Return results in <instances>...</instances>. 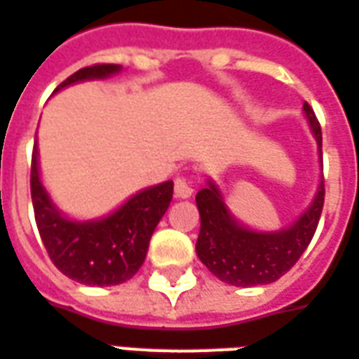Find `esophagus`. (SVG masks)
Wrapping results in <instances>:
<instances>
[{"label": "esophagus", "mask_w": 359, "mask_h": 359, "mask_svg": "<svg viewBox=\"0 0 359 359\" xmlns=\"http://www.w3.org/2000/svg\"><path fill=\"white\" fill-rule=\"evenodd\" d=\"M174 195H176L177 198H189L191 195H193L191 183L187 182V180H183V177L176 180V183H174Z\"/></svg>", "instance_id": "34e87169"}]
</instances>
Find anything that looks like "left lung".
<instances>
[{
    "mask_svg": "<svg viewBox=\"0 0 359 359\" xmlns=\"http://www.w3.org/2000/svg\"><path fill=\"white\" fill-rule=\"evenodd\" d=\"M304 114L321 153V126L308 103H304ZM195 201L201 214L197 239L201 262L224 283L256 287L273 283L285 276L308 248L323 210L325 185L319 183L313 203L292 226L273 233L252 231L235 222L219 189L212 182L198 191Z\"/></svg>",
    "mask_w": 359,
    "mask_h": 359,
    "instance_id": "obj_1",
    "label": "left lung"
}]
</instances>
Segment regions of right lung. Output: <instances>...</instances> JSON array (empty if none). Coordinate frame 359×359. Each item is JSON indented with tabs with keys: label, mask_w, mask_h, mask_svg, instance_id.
Returning <instances> with one entry per match:
<instances>
[{
	"label": "right lung",
	"mask_w": 359,
	"mask_h": 359,
	"mask_svg": "<svg viewBox=\"0 0 359 359\" xmlns=\"http://www.w3.org/2000/svg\"><path fill=\"white\" fill-rule=\"evenodd\" d=\"M120 65H93L69 76L55 91L70 83L107 78ZM30 193L38 231L57 269L72 281L91 287H111L132 279L147 256L154 227L168 210L174 182H164L133 195L111 216L95 222H72L55 208L38 172V149L34 147Z\"/></svg>",
	"instance_id": "1"
}]
</instances>
